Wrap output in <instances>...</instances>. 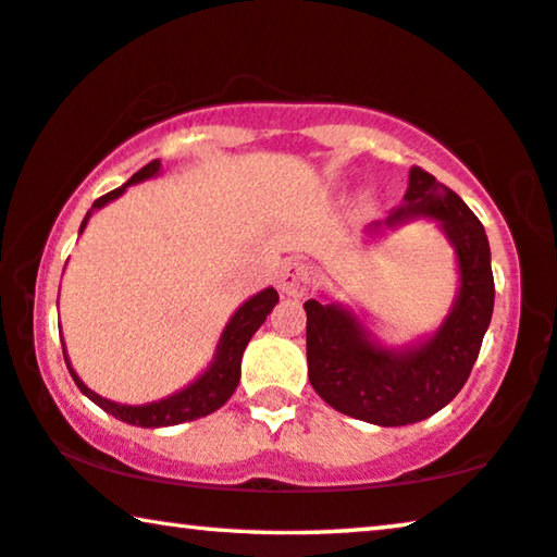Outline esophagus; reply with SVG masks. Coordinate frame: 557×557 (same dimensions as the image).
<instances>
[{
	"instance_id": "esophagus-1",
	"label": "esophagus",
	"mask_w": 557,
	"mask_h": 557,
	"mask_svg": "<svg viewBox=\"0 0 557 557\" xmlns=\"http://www.w3.org/2000/svg\"><path fill=\"white\" fill-rule=\"evenodd\" d=\"M312 282V272L307 264L297 262V260H289L280 268L277 272V287L282 295H289V297H297L302 295L307 287H310Z\"/></svg>"
}]
</instances>
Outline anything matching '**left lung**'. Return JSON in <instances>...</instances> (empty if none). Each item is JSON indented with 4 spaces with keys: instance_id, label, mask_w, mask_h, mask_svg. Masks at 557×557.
I'll list each match as a JSON object with an SVG mask.
<instances>
[{
    "instance_id": "8db88e82",
    "label": "left lung",
    "mask_w": 557,
    "mask_h": 557,
    "mask_svg": "<svg viewBox=\"0 0 557 557\" xmlns=\"http://www.w3.org/2000/svg\"><path fill=\"white\" fill-rule=\"evenodd\" d=\"M412 220L443 230L458 260V295L433 335L405 347L372 337L350 307L307 300V375L322 400L337 412L380 428L412 425L443 410L468 383L491 325L495 282L483 222L433 177L412 168L408 193L368 237H380Z\"/></svg>"
}]
</instances>
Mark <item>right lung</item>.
Listing matches in <instances>:
<instances>
[{
	"instance_id": "obj_1",
	"label": "right lung",
	"mask_w": 557,
	"mask_h": 557,
	"mask_svg": "<svg viewBox=\"0 0 557 557\" xmlns=\"http://www.w3.org/2000/svg\"><path fill=\"white\" fill-rule=\"evenodd\" d=\"M160 170H162L160 160H152L149 164H145L143 170L132 174V177L124 182L122 187L112 189V193H107L99 199H95L92 210H89L85 214V220H82L79 235L85 232L89 218H92L97 210H102L104 205L112 202V199L122 197L124 189H127L129 185H137V182L157 177ZM277 302H280L277 289L268 287V289H262V293L252 295L250 300H245L243 305H239L235 314H232L230 322L225 325V330H222L218 350H214V358H212L210 364H207L202 375L193 380V383H189L187 387H182V389H177V393H172V395L162 397V400H154V403L122 405V403L107 400V397L97 395L95 389H89L85 383H82L77 372L72 370V362H70V358H66V347L62 345L64 362H66V368H70V375L74 380V385H77L82 393L89 397V400L99 405V408H102L104 412L114 414L117 420L129 422V425H137V428L180 425V422L205 418V414L220 410L222 405L230 400L232 393L237 389V383H239V364H243L245 347L252 339L255 332L260 330L262 322L268 320V314L275 310Z\"/></svg>"
}]
</instances>
